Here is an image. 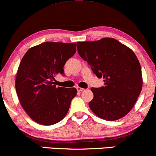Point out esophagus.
<instances>
[{
	"label": "esophagus",
	"instance_id": "1",
	"mask_svg": "<svg viewBox=\"0 0 156 156\" xmlns=\"http://www.w3.org/2000/svg\"><path fill=\"white\" fill-rule=\"evenodd\" d=\"M76 90H77V91H82L84 90V89L81 88V87H76Z\"/></svg>",
	"mask_w": 156,
	"mask_h": 156
}]
</instances>
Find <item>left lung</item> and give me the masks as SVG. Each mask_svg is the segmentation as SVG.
Listing matches in <instances>:
<instances>
[{
  "instance_id": "8db88e82",
  "label": "left lung",
  "mask_w": 156,
  "mask_h": 156,
  "mask_svg": "<svg viewBox=\"0 0 156 156\" xmlns=\"http://www.w3.org/2000/svg\"><path fill=\"white\" fill-rule=\"evenodd\" d=\"M78 54L94 73L104 78V86L91 88L89 108L107 121L125 116L133 107L142 89L139 61L131 49L114 38L76 42Z\"/></svg>"
}]
</instances>
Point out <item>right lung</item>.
Listing matches in <instances>:
<instances>
[{
    "instance_id": "add662e5",
    "label": "right lung",
    "mask_w": 156,
    "mask_h": 156,
    "mask_svg": "<svg viewBox=\"0 0 156 156\" xmlns=\"http://www.w3.org/2000/svg\"><path fill=\"white\" fill-rule=\"evenodd\" d=\"M76 43L46 42L27 50L19 65L16 89L21 106L34 121L50 126L67 114L75 88L57 87L55 76L64 74Z\"/></svg>"
}]
</instances>
